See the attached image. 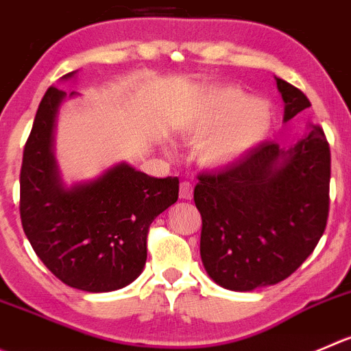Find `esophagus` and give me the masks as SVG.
<instances>
[{
  "instance_id": "esophagus-1",
  "label": "esophagus",
  "mask_w": 351,
  "mask_h": 351,
  "mask_svg": "<svg viewBox=\"0 0 351 351\" xmlns=\"http://www.w3.org/2000/svg\"><path fill=\"white\" fill-rule=\"evenodd\" d=\"M179 196L182 199H191L193 198V184L188 181L181 182V188H179Z\"/></svg>"
}]
</instances>
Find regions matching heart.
Returning <instances> with one entry per match:
<instances>
[{"label": "heart", "mask_w": 351, "mask_h": 351, "mask_svg": "<svg viewBox=\"0 0 351 351\" xmlns=\"http://www.w3.org/2000/svg\"><path fill=\"white\" fill-rule=\"evenodd\" d=\"M270 125V112L262 101H250L248 96L234 88L213 93L202 117L189 129L191 136L202 138L198 156L205 165L220 167L234 162L265 138Z\"/></svg>", "instance_id": "1"}]
</instances>
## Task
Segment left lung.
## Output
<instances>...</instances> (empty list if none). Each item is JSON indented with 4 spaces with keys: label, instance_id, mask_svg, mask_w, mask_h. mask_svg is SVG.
I'll return each mask as SVG.
<instances>
[{
    "label": "left lung",
    "instance_id": "8db88e82",
    "mask_svg": "<svg viewBox=\"0 0 351 351\" xmlns=\"http://www.w3.org/2000/svg\"><path fill=\"white\" fill-rule=\"evenodd\" d=\"M285 122L308 108L298 88L276 79ZM331 149L312 125L289 149L265 141L222 170H203L195 188L199 255L226 289L253 291L289 278L315 250L329 215Z\"/></svg>",
    "mask_w": 351,
    "mask_h": 351
}]
</instances>
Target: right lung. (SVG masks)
<instances>
[{
  "mask_svg": "<svg viewBox=\"0 0 351 351\" xmlns=\"http://www.w3.org/2000/svg\"><path fill=\"white\" fill-rule=\"evenodd\" d=\"M63 98L58 88H48L23 146L22 228L36 255L66 286L115 291L141 274L149 226L178 202L179 179L149 178L120 163L96 181L63 188L51 152Z\"/></svg>",
  "mask_w": 351,
  "mask_h": 351,
  "instance_id": "right-lung-1",
  "label": "right lung"
}]
</instances>
